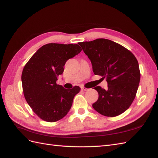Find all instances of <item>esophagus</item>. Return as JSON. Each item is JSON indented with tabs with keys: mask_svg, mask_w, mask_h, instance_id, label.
Segmentation results:
<instances>
[{
	"mask_svg": "<svg viewBox=\"0 0 158 158\" xmlns=\"http://www.w3.org/2000/svg\"><path fill=\"white\" fill-rule=\"evenodd\" d=\"M81 90H83V91H88V90L89 89L86 88H84V87H81Z\"/></svg>",
	"mask_w": 158,
	"mask_h": 158,
	"instance_id": "esophagus-1",
	"label": "esophagus"
}]
</instances>
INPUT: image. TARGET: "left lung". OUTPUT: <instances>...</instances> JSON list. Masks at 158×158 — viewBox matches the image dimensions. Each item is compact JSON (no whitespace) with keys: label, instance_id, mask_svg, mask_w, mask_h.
Returning <instances> with one entry per match:
<instances>
[{"label":"left lung","instance_id":"8db88e82","mask_svg":"<svg viewBox=\"0 0 158 158\" xmlns=\"http://www.w3.org/2000/svg\"><path fill=\"white\" fill-rule=\"evenodd\" d=\"M91 61L94 73L106 79L108 88H94L98 99L93 108L102 115L115 117L129 108L139 88V63L132 52L105 39L79 43Z\"/></svg>","mask_w":158,"mask_h":158}]
</instances>
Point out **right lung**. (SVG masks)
Listing matches in <instances>:
<instances>
[{
  "label": "right lung",
  "instance_id": "obj_1",
  "mask_svg": "<svg viewBox=\"0 0 158 158\" xmlns=\"http://www.w3.org/2000/svg\"><path fill=\"white\" fill-rule=\"evenodd\" d=\"M77 44L48 43L39 48L26 63L22 74L24 97L41 119L54 122L62 119L71 108L81 88L66 89L56 84L67 60L81 52Z\"/></svg>",
  "mask_w": 158,
  "mask_h": 158
}]
</instances>
